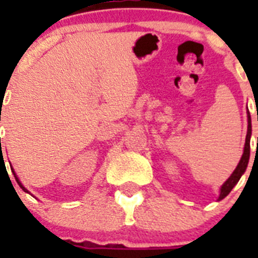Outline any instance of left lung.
I'll list each match as a JSON object with an SVG mask.
<instances>
[{
    "label": "left lung",
    "mask_w": 258,
    "mask_h": 258,
    "mask_svg": "<svg viewBox=\"0 0 258 258\" xmlns=\"http://www.w3.org/2000/svg\"><path fill=\"white\" fill-rule=\"evenodd\" d=\"M250 136H252V122H250V115L248 113V129H247V137H245V145H244V151L240 157V161H239L238 166L235 168V170L232 172V174L230 175L229 178L225 181V183L221 186L220 188V197L218 200H222L227 197L230 194V191L234 188L236 183L239 182L240 177L244 174L245 169L248 166V161H249V154H250Z\"/></svg>",
    "instance_id": "left-lung-1"
}]
</instances>
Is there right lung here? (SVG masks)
<instances>
[{
  "instance_id": "obj_1",
  "label": "right lung",
  "mask_w": 258,
  "mask_h": 258,
  "mask_svg": "<svg viewBox=\"0 0 258 258\" xmlns=\"http://www.w3.org/2000/svg\"><path fill=\"white\" fill-rule=\"evenodd\" d=\"M0 143H1V142H0ZM10 166H11V164H10ZM11 172H13L14 177H15V179H17V182H18V184H19V186H20V188H22V190H23V191H24V192H29V191H28V190H27V188H26V187H24V186H23V184H22V182H20V181H19V178H18V177H17V173L14 172V168H13V166H11Z\"/></svg>"
}]
</instances>
